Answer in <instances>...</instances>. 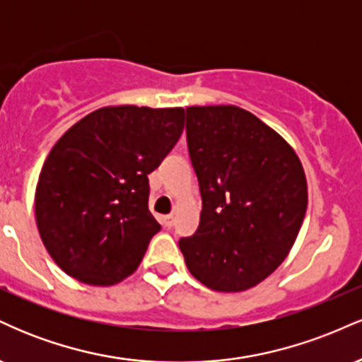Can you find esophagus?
Returning a JSON list of instances; mask_svg holds the SVG:
<instances>
[{
    "label": "esophagus",
    "instance_id": "1",
    "mask_svg": "<svg viewBox=\"0 0 362 362\" xmlns=\"http://www.w3.org/2000/svg\"><path fill=\"white\" fill-rule=\"evenodd\" d=\"M161 221H163V224L167 228H172L173 224H175V216L173 214H167V216H163V219H161Z\"/></svg>",
    "mask_w": 362,
    "mask_h": 362
}]
</instances>
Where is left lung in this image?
Wrapping results in <instances>:
<instances>
[{
  "label": "left lung",
  "instance_id": "1",
  "mask_svg": "<svg viewBox=\"0 0 362 362\" xmlns=\"http://www.w3.org/2000/svg\"><path fill=\"white\" fill-rule=\"evenodd\" d=\"M185 127L202 211L178 247L209 289L247 291L296 242L308 206L305 170L288 141L240 107H189Z\"/></svg>",
  "mask_w": 362,
  "mask_h": 362
}]
</instances>
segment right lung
Returning <instances> with one entry per match:
<instances>
[{"instance_id":"right-lung-1","label":"right lung","mask_w":362,"mask_h":362,"mask_svg":"<svg viewBox=\"0 0 362 362\" xmlns=\"http://www.w3.org/2000/svg\"><path fill=\"white\" fill-rule=\"evenodd\" d=\"M185 110L103 107L54 144L35 189V219L52 260L90 286L138 269L160 224L148 209V175L184 131Z\"/></svg>"}]
</instances>
